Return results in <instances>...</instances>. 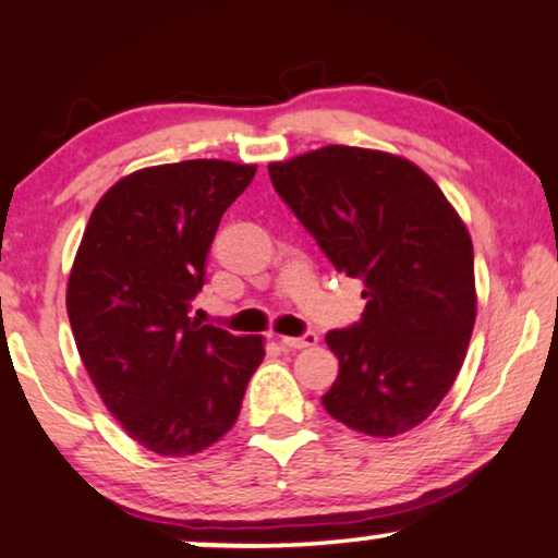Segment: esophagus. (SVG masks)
<instances>
[{"mask_svg": "<svg viewBox=\"0 0 558 558\" xmlns=\"http://www.w3.org/2000/svg\"><path fill=\"white\" fill-rule=\"evenodd\" d=\"M280 342L291 350H301V348H312V344L319 342V337H316L314 331H306V335L301 337H280Z\"/></svg>", "mask_w": 558, "mask_h": 558, "instance_id": "1", "label": "esophagus"}]
</instances>
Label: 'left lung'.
Listing matches in <instances>:
<instances>
[{
  "instance_id": "obj_1",
  "label": "left lung",
  "mask_w": 558,
  "mask_h": 558,
  "mask_svg": "<svg viewBox=\"0 0 558 558\" xmlns=\"http://www.w3.org/2000/svg\"><path fill=\"white\" fill-rule=\"evenodd\" d=\"M267 172L331 265L365 283L363 319L327 335L340 373L324 409L371 437L417 427L446 399L474 331L466 223L399 154L331 144Z\"/></svg>"
}]
</instances>
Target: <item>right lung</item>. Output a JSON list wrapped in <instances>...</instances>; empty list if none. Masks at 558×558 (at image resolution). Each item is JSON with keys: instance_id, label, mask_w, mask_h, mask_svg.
I'll use <instances>...</instances> for the list:
<instances>
[{"instance_id": "right-lung-1", "label": "right lung", "mask_w": 558, "mask_h": 558, "mask_svg": "<svg viewBox=\"0 0 558 558\" xmlns=\"http://www.w3.org/2000/svg\"><path fill=\"white\" fill-rule=\"evenodd\" d=\"M255 165L187 159L125 174L92 210L66 286L84 368L138 446L182 458L234 427L265 337L190 316L223 210Z\"/></svg>"}]
</instances>
